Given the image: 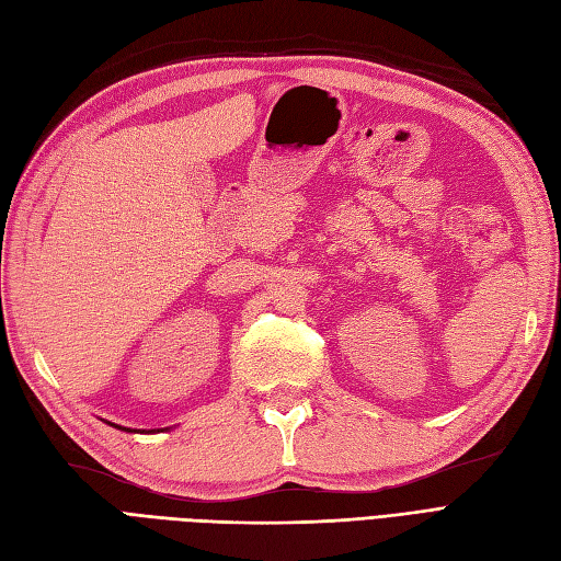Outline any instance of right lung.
Masks as SVG:
<instances>
[{
  "mask_svg": "<svg viewBox=\"0 0 561 561\" xmlns=\"http://www.w3.org/2000/svg\"><path fill=\"white\" fill-rule=\"evenodd\" d=\"M105 423H110V421H105ZM110 426H114V428H118V431H124V433H159V431H133V428H126V426H116V423H110ZM168 431V428H165Z\"/></svg>",
  "mask_w": 561,
  "mask_h": 561,
  "instance_id": "right-lung-1",
  "label": "right lung"
}]
</instances>
